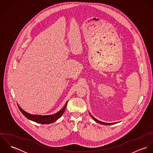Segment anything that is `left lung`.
<instances>
[{
	"instance_id": "obj_1",
	"label": "left lung",
	"mask_w": 153,
	"mask_h": 153,
	"mask_svg": "<svg viewBox=\"0 0 153 153\" xmlns=\"http://www.w3.org/2000/svg\"><path fill=\"white\" fill-rule=\"evenodd\" d=\"M91 115V116L92 117V118L96 121V122H97L98 123H100V124H104V125H112V124H114L115 123H104V122H101V121H98V120H97L96 118H95L92 115H91V114H90Z\"/></svg>"
}]
</instances>
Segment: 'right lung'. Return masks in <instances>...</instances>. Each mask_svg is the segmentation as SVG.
<instances>
[{
	"mask_svg": "<svg viewBox=\"0 0 153 153\" xmlns=\"http://www.w3.org/2000/svg\"><path fill=\"white\" fill-rule=\"evenodd\" d=\"M68 103V101L66 102L65 106L64 108L61 110H60L59 112H56L55 114L53 115H32L30 114H29L25 111L23 109H22L21 107L18 105L19 109L21 111L23 115L27 118V119L32 120L33 121H35L36 123H39V124H48L51 123H54L55 121H56L58 118H59L61 115L63 114L65 110L66 107V104Z\"/></svg>",
	"mask_w": 153,
	"mask_h": 153,
	"instance_id": "add662e5",
	"label": "right lung"
}]
</instances>
